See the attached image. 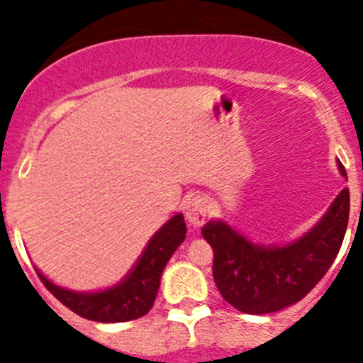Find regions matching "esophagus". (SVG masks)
I'll list each match as a JSON object with an SVG mask.
<instances>
[{"instance_id":"obj_1","label":"esophagus","mask_w":363,"mask_h":363,"mask_svg":"<svg viewBox=\"0 0 363 363\" xmlns=\"http://www.w3.org/2000/svg\"><path fill=\"white\" fill-rule=\"evenodd\" d=\"M208 209H206V201L201 196L192 197V199L186 201L185 204V218L189 220V223L192 227H201L206 220Z\"/></svg>"}]
</instances>
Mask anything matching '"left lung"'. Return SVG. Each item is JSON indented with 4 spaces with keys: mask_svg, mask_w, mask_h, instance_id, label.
I'll list each match as a JSON object with an SVG mask.
<instances>
[{
    "mask_svg": "<svg viewBox=\"0 0 363 363\" xmlns=\"http://www.w3.org/2000/svg\"><path fill=\"white\" fill-rule=\"evenodd\" d=\"M346 178V169L337 162ZM350 216V190L342 189L309 233L285 246H262L223 220H209L203 238L213 248V279L230 306L267 315L311 292L341 250Z\"/></svg>",
    "mask_w": 363,
    "mask_h": 363,
    "instance_id": "1",
    "label": "left lung"
}]
</instances>
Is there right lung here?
<instances>
[{
  "mask_svg": "<svg viewBox=\"0 0 363 363\" xmlns=\"http://www.w3.org/2000/svg\"><path fill=\"white\" fill-rule=\"evenodd\" d=\"M185 234V220L178 213L154 234L133 271L118 285L101 292H71L54 285L38 269L36 272L48 292L82 318L101 323L136 320L147 315L154 306L164 267L183 242Z\"/></svg>",
  "mask_w": 363,
  "mask_h": 363,
  "instance_id": "1",
  "label": "right lung"
}]
</instances>
